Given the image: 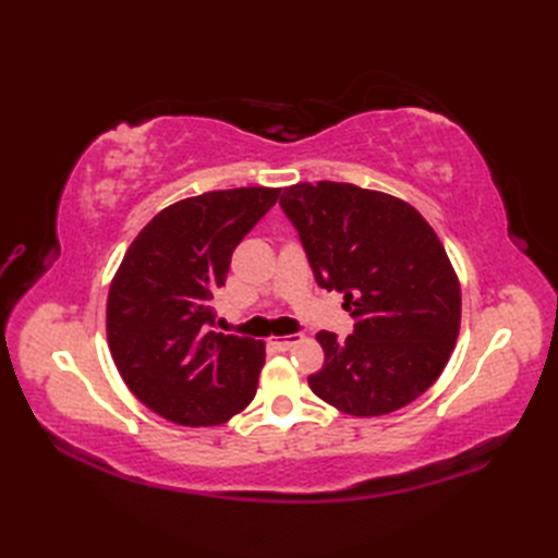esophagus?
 <instances>
[{"label":"esophagus","mask_w":558,"mask_h":558,"mask_svg":"<svg viewBox=\"0 0 558 558\" xmlns=\"http://www.w3.org/2000/svg\"><path fill=\"white\" fill-rule=\"evenodd\" d=\"M300 340H302V335H277V337H272V344H275L277 349L286 351V349L295 347Z\"/></svg>","instance_id":"esophagus-1"}]
</instances>
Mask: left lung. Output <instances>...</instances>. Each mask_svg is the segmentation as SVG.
Returning a JSON list of instances; mask_svg holds the SVG:
<instances>
[{"instance_id":"8db88e82","label":"left lung","mask_w":558,"mask_h":558,"mask_svg":"<svg viewBox=\"0 0 558 558\" xmlns=\"http://www.w3.org/2000/svg\"><path fill=\"white\" fill-rule=\"evenodd\" d=\"M318 286L344 293L353 332L320 330L326 361L312 391L369 418L414 402L442 375L461 330V283L430 223L410 202L353 183L283 189Z\"/></svg>"}]
</instances>
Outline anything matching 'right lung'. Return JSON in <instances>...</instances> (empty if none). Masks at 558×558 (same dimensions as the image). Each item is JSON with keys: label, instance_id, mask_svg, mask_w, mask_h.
Here are the masks:
<instances>
[{"label": "right lung", "instance_id": "1", "mask_svg": "<svg viewBox=\"0 0 558 558\" xmlns=\"http://www.w3.org/2000/svg\"><path fill=\"white\" fill-rule=\"evenodd\" d=\"M279 189L209 191L165 207L118 265L107 298V342L125 386L179 426H221L248 408L265 342L214 326V295L232 251Z\"/></svg>", "mask_w": 558, "mask_h": 558}]
</instances>
